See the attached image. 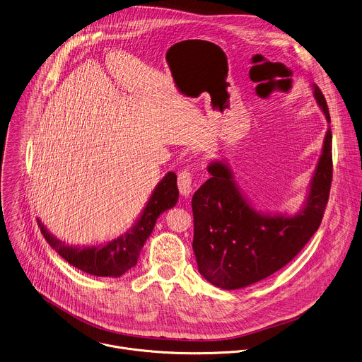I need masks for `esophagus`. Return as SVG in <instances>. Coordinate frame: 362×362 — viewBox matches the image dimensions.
Returning <instances> with one entry per match:
<instances>
[{
	"mask_svg": "<svg viewBox=\"0 0 362 362\" xmlns=\"http://www.w3.org/2000/svg\"><path fill=\"white\" fill-rule=\"evenodd\" d=\"M177 187L182 196L185 197L190 196L193 190V175L189 169H185L177 175Z\"/></svg>",
	"mask_w": 362,
	"mask_h": 362,
	"instance_id": "1",
	"label": "esophagus"
}]
</instances>
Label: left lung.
Returning a JSON list of instances; mask_svg holds the SVG:
<instances>
[{
    "label": "left lung",
    "mask_w": 362,
    "mask_h": 362,
    "mask_svg": "<svg viewBox=\"0 0 362 362\" xmlns=\"http://www.w3.org/2000/svg\"><path fill=\"white\" fill-rule=\"evenodd\" d=\"M312 89L330 123L322 90L316 83ZM207 169L211 177L192 200L197 267L218 288H245L288 264L317 230L333 177L332 132L326 133L305 204L295 216L256 211L223 159L213 160Z\"/></svg>",
    "instance_id": "1"
}]
</instances>
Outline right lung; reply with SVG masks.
Listing matches in <instances>:
<instances>
[{
  "label": "right lung",
  "mask_w": 362,
  "mask_h": 362,
  "mask_svg": "<svg viewBox=\"0 0 362 362\" xmlns=\"http://www.w3.org/2000/svg\"><path fill=\"white\" fill-rule=\"evenodd\" d=\"M176 179V173L168 172L153 189L144 211L133 228L99 246L69 245L50 233L39 219L37 223L47 243L74 267L96 277H120L137 264L140 252L158 217L177 203Z\"/></svg>",
  "instance_id": "add662e5"
}]
</instances>
